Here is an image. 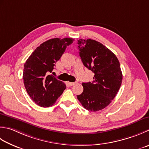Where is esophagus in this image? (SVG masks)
I'll use <instances>...</instances> for the list:
<instances>
[{
  "label": "esophagus",
  "instance_id": "esophagus-1",
  "mask_svg": "<svg viewBox=\"0 0 149 149\" xmlns=\"http://www.w3.org/2000/svg\"><path fill=\"white\" fill-rule=\"evenodd\" d=\"M68 84H70V86H73V85H74V84H76V83H72V82H68Z\"/></svg>",
  "mask_w": 149,
  "mask_h": 149
}]
</instances>
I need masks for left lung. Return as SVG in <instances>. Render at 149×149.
<instances>
[{
	"label": "left lung",
	"instance_id": "left-lung-1",
	"mask_svg": "<svg viewBox=\"0 0 149 149\" xmlns=\"http://www.w3.org/2000/svg\"><path fill=\"white\" fill-rule=\"evenodd\" d=\"M83 65L94 74V81L83 83V92L77 95L83 107L97 112L111 103L122 83L120 64L116 55L100 42L91 39L78 40Z\"/></svg>",
	"mask_w": 149,
	"mask_h": 149
}]
</instances>
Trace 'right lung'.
Instances as JSON below:
<instances>
[{"label": "right lung", "instance_id": "add662e5", "mask_svg": "<svg viewBox=\"0 0 149 149\" xmlns=\"http://www.w3.org/2000/svg\"><path fill=\"white\" fill-rule=\"evenodd\" d=\"M72 38H54L44 42L26 61L23 71L25 88L37 105L49 107L55 103L66 88L63 81L49 75L66 46L74 41Z\"/></svg>", "mask_w": 149, "mask_h": 149}]
</instances>
